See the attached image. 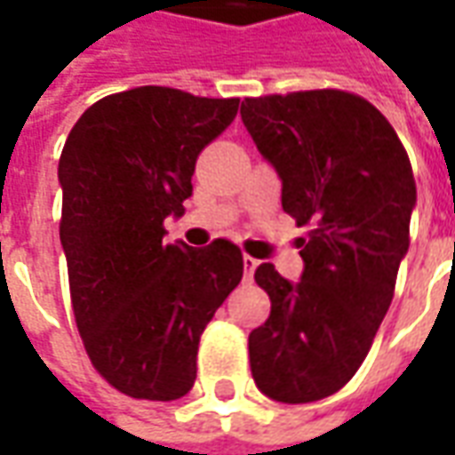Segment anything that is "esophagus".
I'll return each instance as SVG.
<instances>
[{
    "label": "esophagus",
    "mask_w": 455,
    "mask_h": 455,
    "mask_svg": "<svg viewBox=\"0 0 455 455\" xmlns=\"http://www.w3.org/2000/svg\"><path fill=\"white\" fill-rule=\"evenodd\" d=\"M258 267V260L253 256H243V273H246V277H253V273H256Z\"/></svg>",
    "instance_id": "esophagus-1"
}]
</instances>
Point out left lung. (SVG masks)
<instances>
[{
  "instance_id": "left-lung-1",
  "label": "left lung",
  "mask_w": 455,
  "mask_h": 455,
  "mask_svg": "<svg viewBox=\"0 0 455 455\" xmlns=\"http://www.w3.org/2000/svg\"><path fill=\"white\" fill-rule=\"evenodd\" d=\"M241 119L283 180V209L309 228L297 285L256 267L270 316L248 336L253 380L270 400H324L361 368L395 295L417 202L410 158L390 121L343 90L246 97Z\"/></svg>"
}]
</instances>
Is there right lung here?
Returning <instances> with one entry per match:
<instances>
[{"label":"right lung","mask_w":455,"mask_h":455,"mask_svg":"<svg viewBox=\"0 0 455 455\" xmlns=\"http://www.w3.org/2000/svg\"><path fill=\"white\" fill-rule=\"evenodd\" d=\"M238 97L136 87L94 102L60 153V241L70 302L94 371L136 400L170 402L197 378L199 336L243 277L236 243H165L197 156Z\"/></svg>","instance_id":"right-lung-1"}]
</instances>
